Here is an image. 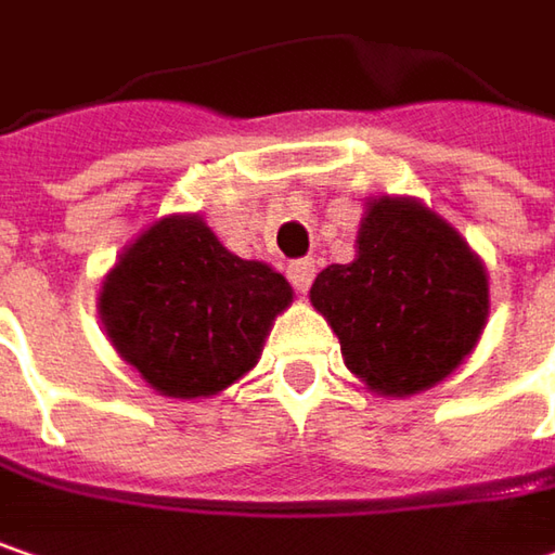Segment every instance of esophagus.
Segmentation results:
<instances>
[{"instance_id":"34e87169","label":"esophagus","mask_w":555,"mask_h":555,"mask_svg":"<svg viewBox=\"0 0 555 555\" xmlns=\"http://www.w3.org/2000/svg\"><path fill=\"white\" fill-rule=\"evenodd\" d=\"M313 260L310 257H305V260H295L292 267H288V282L298 288V292H308L310 282H313Z\"/></svg>"}]
</instances>
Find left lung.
Masks as SVG:
<instances>
[{
	"instance_id": "obj_1",
	"label": "left lung",
	"mask_w": 555,
	"mask_h": 555,
	"mask_svg": "<svg viewBox=\"0 0 555 555\" xmlns=\"http://www.w3.org/2000/svg\"><path fill=\"white\" fill-rule=\"evenodd\" d=\"M310 305L371 392L408 399L442 383L480 343L490 317L483 260L452 222L414 197H371L354 260L326 267Z\"/></svg>"
}]
</instances>
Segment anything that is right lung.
Returning a JSON list of instances; mask_svg holds the SVG:
<instances>
[{"mask_svg": "<svg viewBox=\"0 0 555 555\" xmlns=\"http://www.w3.org/2000/svg\"><path fill=\"white\" fill-rule=\"evenodd\" d=\"M292 285L242 260L197 212L159 216L118 254L100 285L115 354L166 399H212L260 361Z\"/></svg>", "mask_w": 555, "mask_h": 555, "instance_id": "add662e5", "label": "right lung"}]
</instances>
